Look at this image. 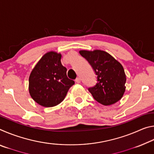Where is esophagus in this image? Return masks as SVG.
Wrapping results in <instances>:
<instances>
[{"mask_svg": "<svg viewBox=\"0 0 154 154\" xmlns=\"http://www.w3.org/2000/svg\"><path fill=\"white\" fill-rule=\"evenodd\" d=\"M75 82L77 83H81V79L79 77H77L76 79H75Z\"/></svg>", "mask_w": 154, "mask_h": 154, "instance_id": "obj_1", "label": "esophagus"}]
</instances>
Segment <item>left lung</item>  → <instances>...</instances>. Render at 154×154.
I'll return each mask as SVG.
<instances>
[{"label":"left lung","mask_w":154,"mask_h":154,"mask_svg":"<svg viewBox=\"0 0 154 154\" xmlns=\"http://www.w3.org/2000/svg\"><path fill=\"white\" fill-rule=\"evenodd\" d=\"M79 54L87 60L97 75L96 85L88 89L94 98L105 106L120 100L126 90V75L120 62L100 49L80 50Z\"/></svg>","instance_id":"obj_1"}]
</instances>
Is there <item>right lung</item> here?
<instances>
[{"mask_svg": "<svg viewBox=\"0 0 154 154\" xmlns=\"http://www.w3.org/2000/svg\"><path fill=\"white\" fill-rule=\"evenodd\" d=\"M61 58L60 53L47 52L30 74V95L36 103L45 107H52L62 102L75 83L67 77V69L62 64Z\"/></svg>", "mask_w": 154, "mask_h": 154, "instance_id": "obj_1", "label": "right lung"}]
</instances>
